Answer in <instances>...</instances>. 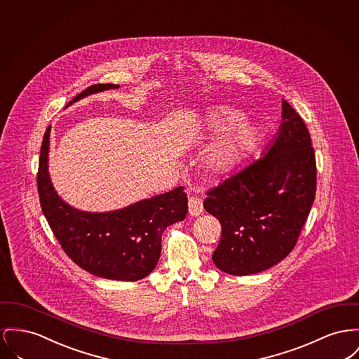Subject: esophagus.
<instances>
[{
  "mask_svg": "<svg viewBox=\"0 0 359 359\" xmlns=\"http://www.w3.org/2000/svg\"><path fill=\"white\" fill-rule=\"evenodd\" d=\"M189 212H190L191 217H198L203 212V203L199 196L189 198Z\"/></svg>",
  "mask_w": 359,
  "mask_h": 359,
  "instance_id": "obj_1",
  "label": "esophagus"
}]
</instances>
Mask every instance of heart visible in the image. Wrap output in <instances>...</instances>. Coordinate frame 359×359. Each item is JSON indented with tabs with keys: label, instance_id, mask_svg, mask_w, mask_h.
<instances>
[{
	"label": "heart",
	"instance_id": "obj_1",
	"mask_svg": "<svg viewBox=\"0 0 359 359\" xmlns=\"http://www.w3.org/2000/svg\"><path fill=\"white\" fill-rule=\"evenodd\" d=\"M243 112L229 106L212 107L202 119V130L218 138L203 157V168L214 177L233 173L250 156L259 137V127L243 119Z\"/></svg>",
	"mask_w": 359,
	"mask_h": 359
}]
</instances>
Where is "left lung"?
I'll list each match as a JSON object with an SVG mask.
<instances>
[{
  "label": "left lung",
  "instance_id": "left-lung-1",
  "mask_svg": "<svg viewBox=\"0 0 359 359\" xmlns=\"http://www.w3.org/2000/svg\"><path fill=\"white\" fill-rule=\"evenodd\" d=\"M316 194V158L309 131L282 102V123L262 154L208 192L203 208L222 228L212 262L226 274L251 275L294 248Z\"/></svg>",
  "mask_w": 359,
  "mask_h": 359
}]
</instances>
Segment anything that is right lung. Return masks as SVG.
Returning <instances> with one entry per match:
<instances>
[{
  "instance_id": "obj_1",
  "label": "right lung",
  "mask_w": 359,
  "mask_h": 359,
  "mask_svg": "<svg viewBox=\"0 0 359 359\" xmlns=\"http://www.w3.org/2000/svg\"><path fill=\"white\" fill-rule=\"evenodd\" d=\"M119 85L86 88L66 107ZM51 126L43 137L38 191L43 214L66 255L90 274L114 280H138L150 274L161 253V236L189 211L183 187L131 203L118 210H79L57 194L48 173Z\"/></svg>"
}]
</instances>
